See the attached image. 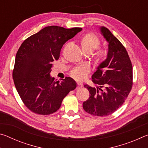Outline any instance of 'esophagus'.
<instances>
[{"label":"esophagus","mask_w":148,"mask_h":148,"mask_svg":"<svg viewBox=\"0 0 148 148\" xmlns=\"http://www.w3.org/2000/svg\"><path fill=\"white\" fill-rule=\"evenodd\" d=\"M82 87V84H81V83H78V82H77V89H79V88H81Z\"/></svg>","instance_id":"obj_1"}]
</instances>
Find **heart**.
Masks as SVG:
<instances>
[{
  "mask_svg": "<svg viewBox=\"0 0 148 148\" xmlns=\"http://www.w3.org/2000/svg\"><path fill=\"white\" fill-rule=\"evenodd\" d=\"M101 41L97 34L92 32H89L85 34L80 40V45L84 53H92L101 46ZM107 52L106 49H99L95 55V61L97 64H101L106 58ZM90 72V68L86 64H83L72 70L71 75L76 79L83 80L87 77Z\"/></svg>",
  "mask_w": 148,
  "mask_h": 148,
  "instance_id": "heart-1",
  "label": "heart"
}]
</instances>
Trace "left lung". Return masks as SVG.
Segmentation results:
<instances>
[{"mask_svg":"<svg viewBox=\"0 0 148 148\" xmlns=\"http://www.w3.org/2000/svg\"><path fill=\"white\" fill-rule=\"evenodd\" d=\"M102 34L108 42L107 59L92 76V81L99 87H84L89 91V98L84 102L83 108L92 116L111 115L121 106L132 87V66L126 49L108 29L101 27Z\"/></svg>","mask_w":148,"mask_h":148,"instance_id":"1","label":"left lung"}]
</instances>
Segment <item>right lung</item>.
<instances>
[{
  "label": "right lung",
  "mask_w": 148,
  "mask_h": 148,
  "mask_svg": "<svg viewBox=\"0 0 148 148\" xmlns=\"http://www.w3.org/2000/svg\"><path fill=\"white\" fill-rule=\"evenodd\" d=\"M81 31L79 27H46L25 40L19 47L12 76L20 98L31 112L40 115L54 113L69 92L76 89L71 77L56 82L49 73L63 44Z\"/></svg>",
  "instance_id": "obj_1"
}]
</instances>
